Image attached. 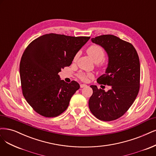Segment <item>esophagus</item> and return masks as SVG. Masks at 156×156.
Masks as SVG:
<instances>
[{"instance_id":"obj_1","label":"esophagus","mask_w":156,"mask_h":156,"mask_svg":"<svg viewBox=\"0 0 156 156\" xmlns=\"http://www.w3.org/2000/svg\"><path fill=\"white\" fill-rule=\"evenodd\" d=\"M80 88H84V87H87V85L85 84H81L80 85Z\"/></svg>"}]
</instances>
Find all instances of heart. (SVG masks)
I'll use <instances>...</instances> for the list:
<instances>
[{"label":"heart","mask_w":156,"mask_h":156,"mask_svg":"<svg viewBox=\"0 0 156 156\" xmlns=\"http://www.w3.org/2000/svg\"><path fill=\"white\" fill-rule=\"evenodd\" d=\"M87 51L88 55L95 62H99L102 61L105 57L104 50L103 48L98 45H92L90 46ZM79 77L84 81H87L90 78L92 77V75L81 72L79 73Z\"/></svg>","instance_id":"heart-1"}]
</instances>
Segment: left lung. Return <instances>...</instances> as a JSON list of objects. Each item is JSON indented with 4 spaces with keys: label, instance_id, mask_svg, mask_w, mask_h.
I'll return each mask as SVG.
<instances>
[{
    "label": "left lung",
    "instance_id": "obj_1",
    "mask_svg": "<svg viewBox=\"0 0 156 156\" xmlns=\"http://www.w3.org/2000/svg\"><path fill=\"white\" fill-rule=\"evenodd\" d=\"M91 41L103 48L108 59L105 73L97 80L110 87L106 92L91 85L93 94L89 99V108L101 121L115 120L125 114L138 94L140 80L139 57L132 44L115 35H103Z\"/></svg>",
    "mask_w": 156,
    "mask_h": 156
}]
</instances>
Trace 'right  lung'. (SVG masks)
Wrapping results in <instances>:
<instances>
[{"label": "right lung", "mask_w": 156, "mask_h": 156, "mask_svg": "<svg viewBox=\"0 0 156 156\" xmlns=\"http://www.w3.org/2000/svg\"><path fill=\"white\" fill-rule=\"evenodd\" d=\"M90 38L49 34L26 48L20 62L21 87L26 101L40 115L56 117L68 108L80 86L75 80L66 83L58 73L70 66Z\"/></svg>", "instance_id": "right-lung-1"}]
</instances>
